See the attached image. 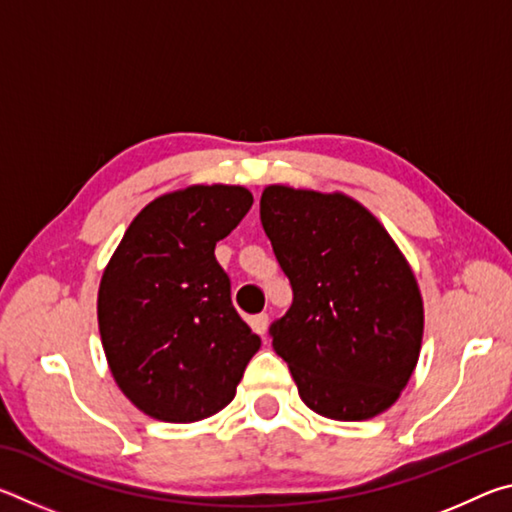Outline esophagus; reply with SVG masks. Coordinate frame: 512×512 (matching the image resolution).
Returning <instances> with one entry per match:
<instances>
[{
	"label": "esophagus",
	"instance_id": "obj_1",
	"mask_svg": "<svg viewBox=\"0 0 512 512\" xmlns=\"http://www.w3.org/2000/svg\"><path fill=\"white\" fill-rule=\"evenodd\" d=\"M250 327L255 329V334L264 336L266 329H268V314H257V316L250 318Z\"/></svg>",
	"mask_w": 512,
	"mask_h": 512
}]
</instances>
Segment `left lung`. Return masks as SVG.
Listing matches in <instances>:
<instances>
[{
  "label": "left lung",
  "mask_w": 512,
  "mask_h": 512,
  "mask_svg": "<svg viewBox=\"0 0 512 512\" xmlns=\"http://www.w3.org/2000/svg\"><path fill=\"white\" fill-rule=\"evenodd\" d=\"M259 216L293 289L289 311L268 332L302 402L343 422L391 409L418 363L424 329L402 250L339 192L271 185Z\"/></svg>",
  "instance_id": "left-lung-1"
}]
</instances>
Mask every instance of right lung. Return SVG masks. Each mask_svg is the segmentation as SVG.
<instances>
[{
	"mask_svg": "<svg viewBox=\"0 0 512 512\" xmlns=\"http://www.w3.org/2000/svg\"><path fill=\"white\" fill-rule=\"evenodd\" d=\"M253 205L239 185L155 198L124 232L99 284V332L117 386L142 413L196 422L232 402L259 336L214 257Z\"/></svg>",
	"mask_w": 512,
	"mask_h": 512,
	"instance_id": "1",
	"label": "right lung"
}]
</instances>
